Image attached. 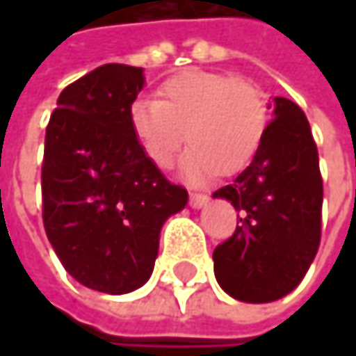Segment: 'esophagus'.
Returning a JSON list of instances; mask_svg holds the SVG:
<instances>
[{"label":"esophagus","instance_id":"obj_1","mask_svg":"<svg viewBox=\"0 0 356 356\" xmlns=\"http://www.w3.org/2000/svg\"><path fill=\"white\" fill-rule=\"evenodd\" d=\"M206 204H208V195H204V193H191V195H189V206H191V208L200 210V208H204Z\"/></svg>","mask_w":356,"mask_h":356}]
</instances>
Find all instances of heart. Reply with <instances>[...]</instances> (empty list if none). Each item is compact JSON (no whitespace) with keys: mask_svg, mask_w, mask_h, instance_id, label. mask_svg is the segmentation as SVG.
Segmentation results:
<instances>
[{"mask_svg":"<svg viewBox=\"0 0 356 356\" xmlns=\"http://www.w3.org/2000/svg\"><path fill=\"white\" fill-rule=\"evenodd\" d=\"M129 127L152 165L169 169L185 142L181 177L202 183L218 171L235 175L255 159L268 107L261 90L249 80L227 74L187 70L165 80L159 101L140 97L127 111Z\"/></svg>","mask_w":356,"mask_h":356,"instance_id":"b5f03b06","label":"heart"}]
</instances>
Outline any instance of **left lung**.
<instances>
[{"instance_id": "1", "label": "left lung", "mask_w": 356, "mask_h": 356, "mask_svg": "<svg viewBox=\"0 0 356 356\" xmlns=\"http://www.w3.org/2000/svg\"><path fill=\"white\" fill-rule=\"evenodd\" d=\"M212 197L239 212L235 235L212 253L220 289L243 303L295 291L320 248L323 202L318 146L297 103L274 97L255 159Z\"/></svg>"}]
</instances>
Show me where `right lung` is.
I'll return each instance as SVG.
<instances>
[{
    "label": "right lung",
    "instance_id": "obj_1",
    "mask_svg": "<svg viewBox=\"0 0 356 356\" xmlns=\"http://www.w3.org/2000/svg\"><path fill=\"white\" fill-rule=\"evenodd\" d=\"M144 82L142 67H97L59 95L44 134V233L67 274L105 295L148 282L163 225L187 206L131 134Z\"/></svg>",
    "mask_w": 356,
    "mask_h": 356
}]
</instances>
